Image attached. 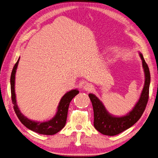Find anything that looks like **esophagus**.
<instances>
[{"instance_id":"1","label":"esophagus","mask_w":158,"mask_h":158,"mask_svg":"<svg viewBox=\"0 0 158 158\" xmlns=\"http://www.w3.org/2000/svg\"><path fill=\"white\" fill-rule=\"evenodd\" d=\"M92 88H93L92 84H89V83L85 84L83 87V89H84L85 91H88V92H89V91H90V90H92Z\"/></svg>"}]
</instances>
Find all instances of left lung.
Returning <instances> with one entry per match:
<instances>
[{
    "label": "left lung",
    "instance_id": "8db88e82",
    "mask_svg": "<svg viewBox=\"0 0 158 158\" xmlns=\"http://www.w3.org/2000/svg\"><path fill=\"white\" fill-rule=\"evenodd\" d=\"M142 60V68L144 73V84L140 96L131 111L123 116H114L109 113L103 103L96 95L89 94L92 102L94 120V125L98 131L104 135L114 136L131 127L139 120L144 113L149 96L150 74L149 68L140 52H138Z\"/></svg>",
    "mask_w": 158,
    "mask_h": 158
}]
</instances>
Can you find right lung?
<instances>
[{"mask_svg": "<svg viewBox=\"0 0 158 158\" xmlns=\"http://www.w3.org/2000/svg\"><path fill=\"white\" fill-rule=\"evenodd\" d=\"M20 57L14 65L10 77V87H11V95L12 101L14 105V109L19 120L30 130L35 132L38 134L45 135H53L59 132L64 126L67 118L68 110L69 104L76 95L79 94L78 89H73L69 92H66L60 99L59 103L57 107V111L55 115L50 120L44 122L35 121L31 120L26 116L23 115L19 109L16 98L15 93V78L16 73L18 68V65L20 60Z\"/></svg>", "mask_w": 158, "mask_h": 158, "instance_id": "1", "label": "right lung"}]
</instances>
